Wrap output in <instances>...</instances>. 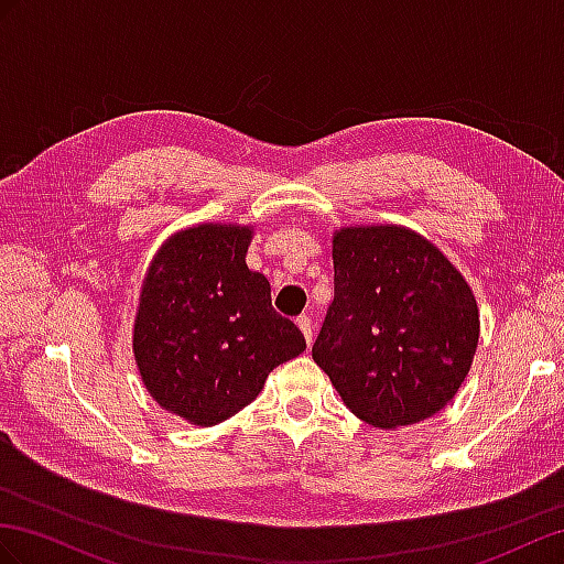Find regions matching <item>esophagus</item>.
<instances>
[{
    "label": "esophagus",
    "instance_id": "obj_1",
    "mask_svg": "<svg viewBox=\"0 0 564 564\" xmlns=\"http://www.w3.org/2000/svg\"><path fill=\"white\" fill-rule=\"evenodd\" d=\"M297 326H300V330L302 334H305V340H307V345H312V336H314V326H312V319L307 314H302V316H297Z\"/></svg>",
    "mask_w": 564,
    "mask_h": 564
}]
</instances>
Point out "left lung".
I'll use <instances>...</instances> for the list:
<instances>
[{
  "mask_svg": "<svg viewBox=\"0 0 564 564\" xmlns=\"http://www.w3.org/2000/svg\"><path fill=\"white\" fill-rule=\"evenodd\" d=\"M334 302L312 348L359 420L398 429L441 412L479 345V307L436 245L398 224L334 234Z\"/></svg>",
  "mask_w": 564,
  "mask_h": 564,
  "instance_id": "8db88e82",
  "label": "left lung"
}]
</instances>
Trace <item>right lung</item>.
<instances>
[{
	"instance_id": "obj_1",
	"label": "right lung",
	"mask_w": 564,
	"mask_h": 564,
	"mask_svg": "<svg viewBox=\"0 0 564 564\" xmlns=\"http://www.w3.org/2000/svg\"><path fill=\"white\" fill-rule=\"evenodd\" d=\"M252 226L197 224L164 240L144 273L133 324L140 379L162 410L195 426L240 412L269 371L307 348L245 264Z\"/></svg>"
}]
</instances>
